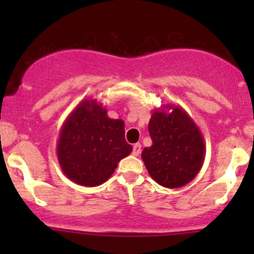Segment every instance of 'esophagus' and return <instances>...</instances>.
Listing matches in <instances>:
<instances>
[{
  "instance_id": "1",
  "label": "esophagus",
  "mask_w": 254,
  "mask_h": 254,
  "mask_svg": "<svg viewBox=\"0 0 254 254\" xmlns=\"http://www.w3.org/2000/svg\"><path fill=\"white\" fill-rule=\"evenodd\" d=\"M140 152H141V143H135L134 146H132V155L134 156H139Z\"/></svg>"
}]
</instances>
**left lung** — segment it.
I'll list each match as a JSON object with an SVG mask.
<instances>
[{"label":"left lung","instance_id":"8db88e82","mask_svg":"<svg viewBox=\"0 0 254 254\" xmlns=\"http://www.w3.org/2000/svg\"><path fill=\"white\" fill-rule=\"evenodd\" d=\"M152 145L141 157L148 175L165 188L176 189L193 181L205 158V143L200 129L182 107L165 104L148 122Z\"/></svg>","mask_w":254,"mask_h":254}]
</instances>
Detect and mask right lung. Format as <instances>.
I'll list each match as a JSON object with an SVG mask.
<instances>
[{"label": "right lung", "mask_w": 254, "mask_h": 254, "mask_svg": "<svg viewBox=\"0 0 254 254\" xmlns=\"http://www.w3.org/2000/svg\"><path fill=\"white\" fill-rule=\"evenodd\" d=\"M124 127L122 119H111L97 99L79 102L64 122L56 145L64 175L84 187L108 181L120 160L132 151Z\"/></svg>", "instance_id": "1"}]
</instances>
